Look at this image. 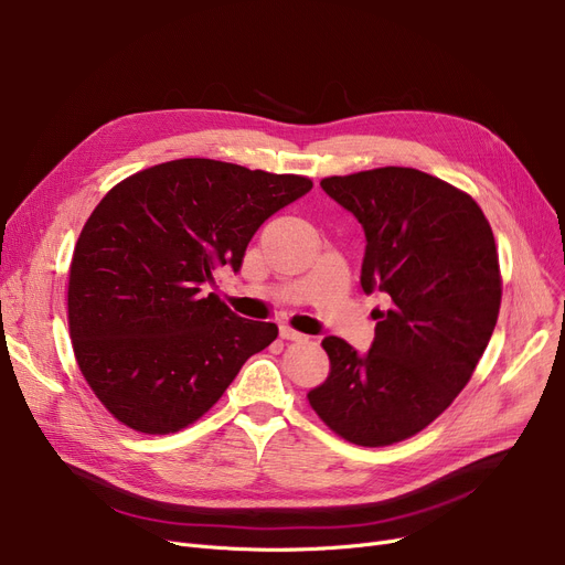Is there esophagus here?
<instances>
[{"label": "esophagus", "instance_id": "1", "mask_svg": "<svg viewBox=\"0 0 565 565\" xmlns=\"http://www.w3.org/2000/svg\"><path fill=\"white\" fill-rule=\"evenodd\" d=\"M279 337H281V339H288V341H305V339H307V334H302V332H298V330H292V328H288V326H281V328H279Z\"/></svg>", "mask_w": 565, "mask_h": 565}]
</instances>
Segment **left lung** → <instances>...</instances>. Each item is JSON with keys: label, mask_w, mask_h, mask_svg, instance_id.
<instances>
[{"label": "left lung", "mask_w": 565, "mask_h": 565, "mask_svg": "<svg viewBox=\"0 0 565 565\" xmlns=\"http://www.w3.org/2000/svg\"><path fill=\"white\" fill-rule=\"evenodd\" d=\"M366 235L362 290H381L366 355L326 337L328 379L307 392L337 436L385 448L423 431L471 381L501 309L492 226L469 193L415 168L323 178Z\"/></svg>", "instance_id": "obj_1"}]
</instances>
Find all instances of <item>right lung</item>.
Listing matches in <instances>:
<instances>
[{
    "mask_svg": "<svg viewBox=\"0 0 565 565\" xmlns=\"http://www.w3.org/2000/svg\"><path fill=\"white\" fill-rule=\"evenodd\" d=\"M313 182L214 159L138 170L94 207L68 267V334L81 374L117 423L175 434L222 399L277 339L205 292L242 265L265 218Z\"/></svg>",
    "mask_w": 565,
    "mask_h": 565,
    "instance_id": "obj_1",
    "label": "right lung"
}]
</instances>
